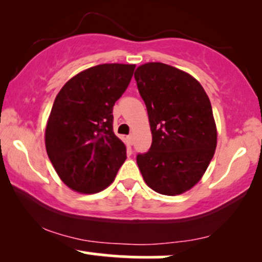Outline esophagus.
Wrapping results in <instances>:
<instances>
[{"instance_id":"34e87169","label":"esophagus","mask_w":262,"mask_h":262,"mask_svg":"<svg viewBox=\"0 0 262 262\" xmlns=\"http://www.w3.org/2000/svg\"><path fill=\"white\" fill-rule=\"evenodd\" d=\"M127 141L129 142V144H133V134H130V135H128L127 137Z\"/></svg>"}]
</instances>
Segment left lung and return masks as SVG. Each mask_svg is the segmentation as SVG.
Instances as JSON below:
<instances>
[{"label":"left lung","instance_id":"8db88e82","mask_svg":"<svg viewBox=\"0 0 262 262\" xmlns=\"http://www.w3.org/2000/svg\"><path fill=\"white\" fill-rule=\"evenodd\" d=\"M134 78L147 107L152 145L137 163L157 193L179 195L206 171L217 146L211 102L200 82L172 66L149 62Z\"/></svg>","mask_w":262,"mask_h":262}]
</instances>
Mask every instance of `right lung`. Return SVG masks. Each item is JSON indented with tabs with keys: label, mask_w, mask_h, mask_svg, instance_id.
I'll return each instance as SVG.
<instances>
[{
	"label": "right lung",
	"mask_w": 262,
	"mask_h": 262,
	"mask_svg": "<svg viewBox=\"0 0 262 262\" xmlns=\"http://www.w3.org/2000/svg\"><path fill=\"white\" fill-rule=\"evenodd\" d=\"M134 64H99L62 87L45 129V147L56 172L73 190L109 187L127 158L114 133L113 110L133 76Z\"/></svg>",
	"instance_id": "right-lung-1"
}]
</instances>
